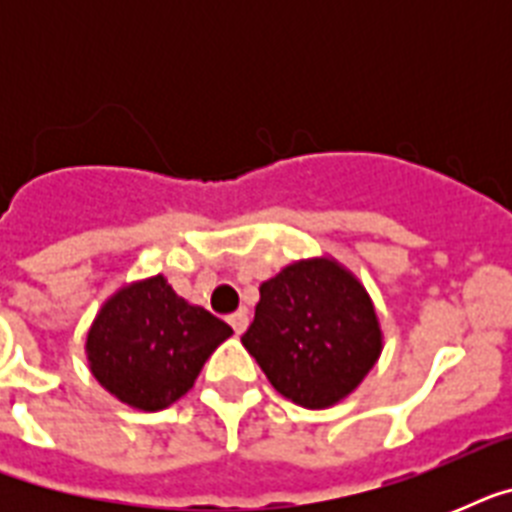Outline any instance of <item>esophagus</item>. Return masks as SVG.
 Listing matches in <instances>:
<instances>
[{"instance_id": "esophagus-1", "label": "esophagus", "mask_w": 512, "mask_h": 512, "mask_svg": "<svg viewBox=\"0 0 512 512\" xmlns=\"http://www.w3.org/2000/svg\"><path fill=\"white\" fill-rule=\"evenodd\" d=\"M228 324H231L236 335H241V332H244V329L249 327L247 311H236V313H233V316H228Z\"/></svg>"}]
</instances>
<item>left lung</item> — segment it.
<instances>
[{
	"mask_svg": "<svg viewBox=\"0 0 512 512\" xmlns=\"http://www.w3.org/2000/svg\"><path fill=\"white\" fill-rule=\"evenodd\" d=\"M241 342L281 396L327 409L372 372L382 327L356 273L321 255L284 265L260 284L255 321Z\"/></svg>",
	"mask_w": 512,
	"mask_h": 512,
	"instance_id": "left-lung-1",
	"label": "left lung"
}]
</instances>
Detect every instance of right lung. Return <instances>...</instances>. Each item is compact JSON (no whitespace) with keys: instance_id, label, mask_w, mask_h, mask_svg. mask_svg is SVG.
I'll use <instances>...</instances> for the list:
<instances>
[{"instance_id":"obj_1","label":"right lung","mask_w":512,"mask_h":512,"mask_svg":"<svg viewBox=\"0 0 512 512\" xmlns=\"http://www.w3.org/2000/svg\"><path fill=\"white\" fill-rule=\"evenodd\" d=\"M231 335L225 321L175 295L156 273L124 284L100 305L84 353L111 396L159 412L193 388L204 361Z\"/></svg>"}]
</instances>
